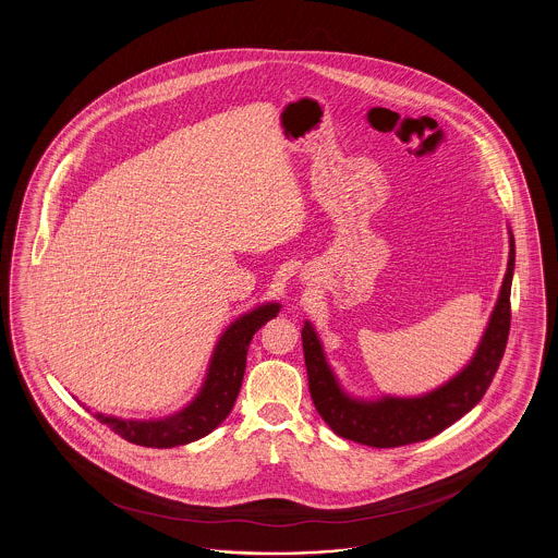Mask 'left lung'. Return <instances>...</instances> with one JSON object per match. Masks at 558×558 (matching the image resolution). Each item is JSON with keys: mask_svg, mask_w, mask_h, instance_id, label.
<instances>
[{"mask_svg": "<svg viewBox=\"0 0 558 558\" xmlns=\"http://www.w3.org/2000/svg\"><path fill=\"white\" fill-rule=\"evenodd\" d=\"M510 234L508 267L496 307L475 355L448 383L418 398L355 399L345 393L326 362L318 332L310 322L301 330L310 393L324 423L339 437L371 448H399L425 441L471 412L485 396L505 355L510 330V287L514 271V239Z\"/></svg>", "mask_w": 558, "mask_h": 558, "instance_id": "8db88e82", "label": "left lung"}]
</instances>
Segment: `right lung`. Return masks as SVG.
Instances as JSON below:
<instances>
[{
	"instance_id": "1",
	"label": "right lung",
	"mask_w": 558,
	"mask_h": 558,
	"mask_svg": "<svg viewBox=\"0 0 558 558\" xmlns=\"http://www.w3.org/2000/svg\"><path fill=\"white\" fill-rule=\"evenodd\" d=\"M280 312V303H264L234 319L219 337L211 364L198 396L184 410L153 421H125L96 412L94 416L110 430L144 448H175L209 435L221 425L239 398L246 368V351L253 335Z\"/></svg>"
}]
</instances>
